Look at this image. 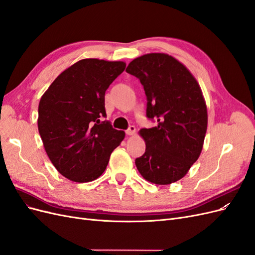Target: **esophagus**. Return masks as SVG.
Returning a JSON list of instances; mask_svg holds the SVG:
<instances>
[{
	"label": "esophagus",
	"mask_w": 255,
	"mask_h": 255,
	"mask_svg": "<svg viewBox=\"0 0 255 255\" xmlns=\"http://www.w3.org/2000/svg\"><path fill=\"white\" fill-rule=\"evenodd\" d=\"M136 133V128L134 126H130L127 130H126V134L128 136H130V135H134Z\"/></svg>",
	"instance_id": "34e87169"
}]
</instances>
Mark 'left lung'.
<instances>
[{"label": "left lung", "mask_w": 255, "mask_h": 255, "mask_svg": "<svg viewBox=\"0 0 255 255\" xmlns=\"http://www.w3.org/2000/svg\"><path fill=\"white\" fill-rule=\"evenodd\" d=\"M127 72L139 79L146 96V117L157 122L139 130L145 152L135 160L138 171L157 185L179 181L203 148L207 110L202 90L186 67L164 53L135 58Z\"/></svg>", "instance_id": "left-lung-1"}]
</instances>
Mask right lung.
<instances>
[{
    "instance_id": "obj_1",
    "label": "right lung",
    "mask_w": 255,
    "mask_h": 255,
    "mask_svg": "<svg viewBox=\"0 0 255 255\" xmlns=\"http://www.w3.org/2000/svg\"><path fill=\"white\" fill-rule=\"evenodd\" d=\"M123 61L86 58L61 72L38 107V130L52 164L67 179L91 182L101 175L125 132L106 117L105 91L125 71Z\"/></svg>"
}]
</instances>
